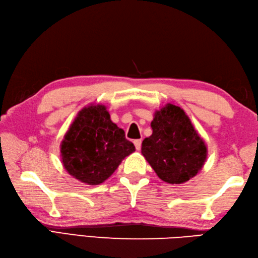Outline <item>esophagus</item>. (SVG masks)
Masks as SVG:
<instances>
[{"instance_id": "esophagus-1", "label": "esophagus", "mask_w": 258, "mask_h": 258, "mask_svg": "<svg viewBox=\"0 0 258 258\" xmlns=\"http://www.w3.org/2000/svg\"><path fill=\"white\" fill-rule=\"evenodd\" d=\"M134 145H135L136 150H141V146H142V141H141V140H135L134 141Z\"/></svg>"}]
</instances>
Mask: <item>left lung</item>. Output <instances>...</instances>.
I'll return each instance as SVG.
<instances>
[{
    "label": "left lung",
    "mask_w": 258,
    "mask_h": 258,
    "mask_svg": "<svg viewBox=\"0 0 258 258\" xmlns=\"http://www.w3.org/2000/svg\"><path fill=\"white\" fill-rule=\"evenodd\" d=\"M151 127L153 133L144 139L142 154L161 180L179 184L198 173L207 148L183 109L168 104L155 113Z\"/></svg>",
    "instance_id": "left-lung-1"
}]
</instances>
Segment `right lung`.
Listing matches in <instances>:
<instances>
[{
  "instance_id": "1",
  "label": "right lung",
  "mask_w": 258,
  "mask_h": 258,
  "mask_svg": "<svg viewBox=\"0 0 258 258\" xmlns=\"http://www.w3.org/2000/svg\"><path fill=\"white\" fill-rule=\"evenodd\" d=\"M134 151V144L110 120L105 106L97 105L79 112L64 135L61 158L69 174L82 182L99 184Z\"/></svg>"
}]
</instances>
